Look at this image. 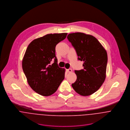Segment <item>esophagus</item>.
Listing matches in <instances>:
<instances>
[{
    "mask_svg": "<svg viewBox=\"0 0 130 130\" xmlns=\"http://www.w3.org/2000/svg\"><path fill=\"white\" fill-rule=\"evenodd\" d=\"M67 72H68V73H72V72H73V71H72V69H70L67 70Z\"/></svg>",
    "mask_w": 130,
    "mask_h": 130,
    "instance_id": "34e87169",
    "label": "esophagus"
}]
</instances>
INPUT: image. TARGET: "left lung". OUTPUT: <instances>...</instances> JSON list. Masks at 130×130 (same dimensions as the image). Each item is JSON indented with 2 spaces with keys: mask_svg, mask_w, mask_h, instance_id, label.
I'll return each instance as SVG.
<instances>
[{
  "mask_svg": "<svg viewBox=\"0 0 130 130\" xmlns=\"http://www.w3.org/2000/svg\"><path fill=\"white\" fill-rule=\"evenodd\" d=\"M67 38L74 47L78 59L84 61V69L74 71L77 78L72 87L79 94L89 96L97 91L105 80L107 52L92 35L75 32L70 34Z\"/></svg>",
  "mask_w": 130,
  "mask_h": 130,
  "instance_id": "left-lung-1",
  "label": "left lung"
}]
</instances>
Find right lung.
<instances>
[{"instance_id": "add662e5", "label": "right lung", "mask_w": 130, "mask_h": 130, "mask_svg": "<svg viewBox=\"0 0 130 130\" xmlns=\"http://www.w3.org/2000/svg\"><path fill=\"white\" fill-rule=\"evenodd\" d=\"M67 33L51 34L32 40L27 46L22 67L27 83L36 93L47 96L56 92L64 78L65 69L57 66L56 44L64 39ZM54 62L50 61L53 58Z\"/></svg>"}]
</instances>
